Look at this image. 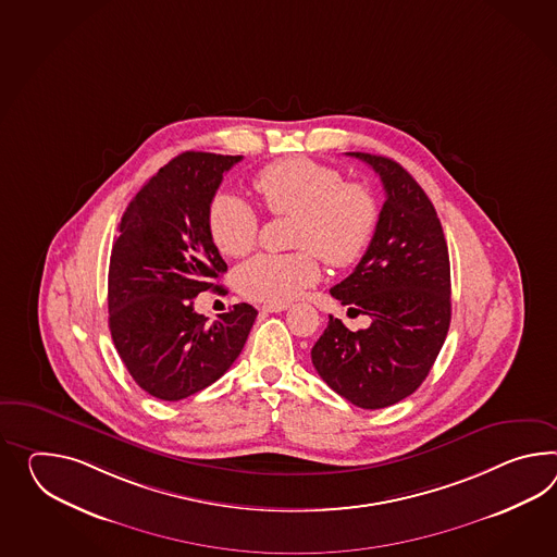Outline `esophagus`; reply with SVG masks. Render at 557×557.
<instances>
[{
  "label": "esophagus",
  "instance_id": "1",
  "mask_svg": "<svg viewBox=\"0 0 557 557\" xmlns=\"http://www.w3.org/2000/svg\"><path fill=\"white\" fill-rule=\"evenodd\" d=\"M287 308H289L287 304H265V306H261V312L277 313L284 312Z\"/></svg>",
  "mask_w": 557,
  "mask_h": 557
}]
</instances>
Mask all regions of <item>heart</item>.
<instances>
[{"label": "heart", "instance_id": "obj_1", "mask_svg": "<svg viewBox=\"0 0 557 557\" xmlns=\"http://www.w3.org/2000/svg\"><path fill=\"white\" fill-rule=\"evenodd\" d=\"M265 209L275 218H294L296 253H261L235 272L245 298L285 304L318 284L320 261L348 268L367 253L379 225V203L362 183H346L336 166L306 157L268 164L256 177ZM209 235L223 256L249 253L259 235V215L237 195L219 193L209 205Z\"/></svg>", "mask_w": 557, "mask_h": 557}]
</instances>
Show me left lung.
<instances>
[{
  "label": "left lung",
  "instance_id": "1",
  "mask_svg": "<svg viewBox=\"0 0 557 557\" xmlns=\"http://www.w3.org/2000/svg\"><path fill=\"white\" fill-rule=\"evenodd\" d=\"M346 154L374 169L386 201L367 253L330 294L372 322L350 332L330 315L312 362L334 393L376 410L400 403L429 376L450 324V263L441 221L421 185L393 159Z\"/></svg>",
  "mask_w": 557,
  "mask_h": 557
}]
</instances>
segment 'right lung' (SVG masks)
<instances>
[{"label":"right lung","mask_w":557,"mask_h":557,"mask_svg":"<svg viewBox=\"0 0 557 557\" xmlns=\"http://www.w3.org/2000/svg\"><path fill=\"white\" fill-rule=\"evenodd\" d=\"M242 157L181 152L128 203L109 268V327L136 384L181 400L221 379L237 360L258 310L235 304L213 324L193 298L215 285L227 263L207 215L223 173Z\"/></svg>","instance_id":"add662e5"}]
</instances>
